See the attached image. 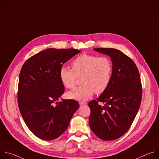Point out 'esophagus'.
I'll use <instances>...</instances> for the list:
<instances>
[{
	"label": "esophagus",
	"mask_w": 159,
	"mask_h": 159,
	"mask_svg": "<svg viewBox=\"0 0 159 159\" xmlns=\"http://www.w3.org/2000/svg\"><path fill=\"white\" fill-rule=\"evenodd\" d=\"M79 104H80V106H85L87 104V103L85 102H79Z\"/></svg>",
	"instance_id": "obj_1"
}]
</instances>
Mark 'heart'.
Masks as SVG:
<instances>
[{"label":"heart","instance_id":"obj_1","mask_svg":"<svg viewBox=\"0 0 159 159\" xmlns=\"http://www.w3.org/2000/svg\"><path fill=\"white\" fill-rule=\"evenodd\" d=\"M72 69L61 66L59 77L62 84L68 89L75 86L77 76H82V85L68 93L69 98L85 101L96 94L103 93L107 88L112 77V64L106 57L84 53L74 60Z\"/></svg>","mask_w":159,"mask_h":159}]
</instances>
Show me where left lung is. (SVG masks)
I'll return each instance as SVG.
<instances>
[{
  "label": "left lung",
  "instance_id": "left-lung-1",
  "mask_svg": "<svg viewBox=\"0 0 159 159\" xmlns=\"http://www.w3.org/2000/svg\"><path fill=\"white\" fill-rule=\"evenodd\" d=\"M94 50L110 57L112 73L107 88L96 100L88 103L89 126L99 139L114 140L128 130L140 108L142 87L139 71L134 61L118 50Z\"/></svg>",
  "mask_w": 159,
  "mask_h": 159
}]
</instances>
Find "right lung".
<instances>
[{"mask_svg": "<svg viewBox=\"0 0 159 159\" xmlns=\"http://www.w3.org/2000/svg\"><path fill=\"white\" fill-rule=\"evenodd\" d=\"M80 52L48 48L30 57L21 68L17 93L19 111L30 130L41 140L59 137L79 107L73 99L58 101L65 91L59 71L63 64Z\"/></svg>", "mask_w": 159, "mask_h": 159, "instance_id": "right-lung-1", "label": "right lung"}]
</instances>
